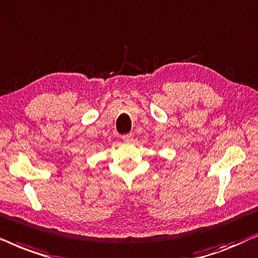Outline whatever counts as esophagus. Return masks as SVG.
Returning <instances> with one entry per match:
<instances>
[{"label": "esophagus", "instance_id": "esophagus-1", "mask_svg": "<svg viewBox=\"0 0 258 258\" xmlns=\"http://www.w3.org/2000/svg\"><path fill=\"white\" fill-rule=\"evenodd\" d=\"M121 139L123 140L125 143H131L133 140V136L132 135H123L121 137Z\"/></svg>", "mask_w": 258, "mask_h": 258}]
</instances>
